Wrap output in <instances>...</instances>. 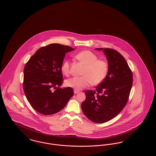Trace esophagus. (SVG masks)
Listing matches in <instances>:
<instances>
[{
    "instance_id": "obj_1",
    "label": "esophagus",
    "mask_w": 156,
    "mask_h": 156,
    "mask_svg": "<svg viewBox=\"0 0 156 156\" xmlns=\"http://www.w3.org/2000/svg\"><path fill=\"white\" fill-rule=\"evenodd\" d=\"M79 90H74V92L75 94H78V93H79Z\"/></svg>"
}]
</instances>
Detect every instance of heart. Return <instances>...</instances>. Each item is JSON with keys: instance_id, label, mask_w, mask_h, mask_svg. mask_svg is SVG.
I'll return each instance as SVG.
<instances>
[{"instance_id": "1", "label": "heart", "mask_w": 156, "mask_h": 156, "mask_svg": "<svg viewBox=\"0 0 156 156\" xmlns=\"http://www.w3.org/2000/svg\"><path fill=\"white\" fill-rule=\"evenodd\" d=\"M75 57L85 66L82 73V76H74L66 81V84L67 87L78 90L86 88L90 83L97 85L104 81L109 71V65L107 61L98 59L97 55L89 50L78 52ZM61 69L64 74H69V61L67 59L64 61Z\"/></svg>"}]
</instances>
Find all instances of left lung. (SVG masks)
Wrapping results in <instances>:
<instances>
[{
  "label": "left lung",
  "instance_id": "left-lung-1",
  "mask_svg": "<svg viewBox=\"0 0 156 156\" xmlns=\"http://www.w3.org/2000/svg\"><path fill=\"white\" fill-rule=\"evenodd\" d=\"M96 50H103L109 71L95 90L85 92L86 99L81 108L89 120L102 123L116 117L126 106L133 84V74L126 59L116 50L108 48Z\"/></svg>",
  "mask_w": 156,
  "mask_h": 156
}]
</instances>
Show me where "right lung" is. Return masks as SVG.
I'll use <instances>...</instances> for the list:
<instances>
[{"label":"right lung","instance_id":"right-lung-1","mask_svg":"<svg viewBox=\"0 0 156 156\" xmlns=\"http://www.w3.org/2000/svg\"><path fill=\"white\" fill-rule=\"evenodd\" d=\"M73 50L74 49L68 45L51 44L37 50L26 64L24 92L38 112L45 115L56 113L74 95L72 88H59L63 82L61 65L66 54Z\"/></svg>","mask_w":156,"mask_h":156}]
</instances>
